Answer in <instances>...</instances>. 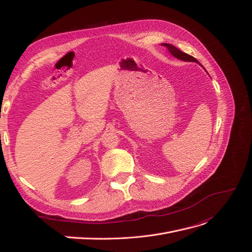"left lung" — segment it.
<instances>
[{"label":"left lung","mask_w":252,"mask_h":252,"mask_svg":"<svg viewBox=\"0 0 252 252\" xmlns=\"http://www.w3.org/2000/svg\"><path fill=\"white\" fill-rule=\"evenodd\" d=\"M162 46H164L167 48V50L172 53V55H174L175 58H177L178 60H181V61H184V62H196V63H199L196 59L193 58V56L188 54V53H184L182 52L181 50L178 49V48H176L175 46L170 45V44H162Z\"/></svg>","instance_id":"left-lung-1"}]
</instances>
